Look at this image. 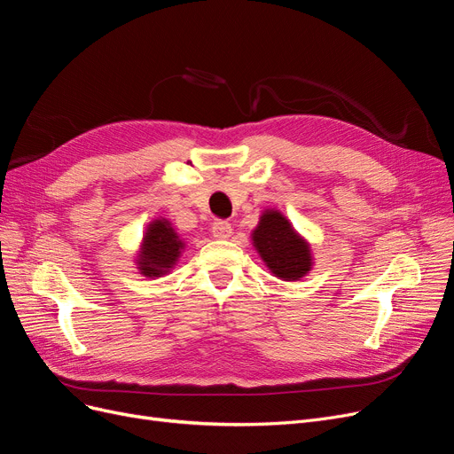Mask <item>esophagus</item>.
Here are the masks:
<instances>
[{
	"mask_svg": "<svg viewBox=\"0 0 454 454\" xmlns=\"http://www.w3.org/2000/svg\"><path fill=\"white\" fill-rule=\"evenodd\" d=\"M211 231H213V238H216V239H228L231 235V224L228 221L216 219L211 224Z\"/></svg>",
	"mask_w": 454,
	"mask_h": 454,
	"instance_id": "1",
	"label": "esophagus"
}]
</instances>
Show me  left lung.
I'll return each instance as SVG.
<instances>
[{
	"mask_svg": "<svg viewBox=\"0 0 454 454\" xmlns=\"http://www.w3.org/2000/svg\"><path fill=\"white\" fill-rule=\"evenodd\" d=\"M252 239L262 260L282 280H299L311 269L309 247L278 211L263 213Z\"/></svg>",
	"mask_w": 454,
	"mask_h": 454,
	"instance_id": "left-lung-1",
	"label": "left lung"
}]
</instances>
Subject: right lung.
<instances>
[{
	"mask_svg": "<svg viewBox=\"0 0 454 454\" xmlns=\"http://www.w3.org/2000/svg\"><path fill=\"white\" fill-rule=\"evenodd\" d=\"M184 243L170 228L168 221H153L145 235L143 250L139 254V269L145 276H161L178 260Z\"/></svg>",
	"mask_w": 454,
	"mask_h": 454,
	"instance_id": "obj_1",
	"label": "right lung"
}]
</instances>
